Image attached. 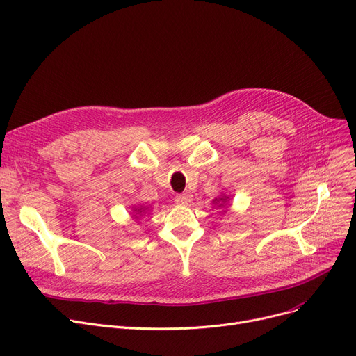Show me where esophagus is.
<instances>
[{"label": "esophagus", "mask_w": 356, "mask_h": 356, "mask_svg": "<svg viewBox=\"0 0 356 356\" xmlns=\"http://www.w3.org/2000/svg\"><path fill=\"white\" fill-rule=\"evenodd\" d=\"M192 193L191 192H184V193H177L176 196H175V200L177 202V203H189V202H192Z\"/></svg>", "instance_id": "obj_1"}]
</instances>
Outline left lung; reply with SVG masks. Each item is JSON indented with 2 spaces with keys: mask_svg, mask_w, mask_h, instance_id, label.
Returning <instances> with one entry per match:
<instances>
[{
  "mask_svg": "<svg viewBox=\"0 0 356 356\" xmlns=\"http://www.w3.org/2000/svg\"><path fill=\"white\" fill-rule=\"evenodd\" d=\"M215 200H216V199H215ZM218 202H219V200H218Z\"/></svg>",
  "mask_w": 356,
  "mask_h": 356,
  "instance_id": "left-lung-1",
  "label": "left lung"
}]
</instances>
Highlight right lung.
I'll return each instance as SVG.
<instances>
[{
	"label": "right lung",
	"mask_w": 356,
	"mask_h": 356,
	"mask_svg": "<svg viewBox=\"0 0 356 356\" xmlns=\"http://www.w3.org/2000/svg\"><path fill=\"white\" fill-rule=\"evenodd\" d=\"M141 209H143V208H141ZM141 209H134V211H136V212H141Z\"/></svg>",
	"instance_id": "obj_1"
}]
</instances>
